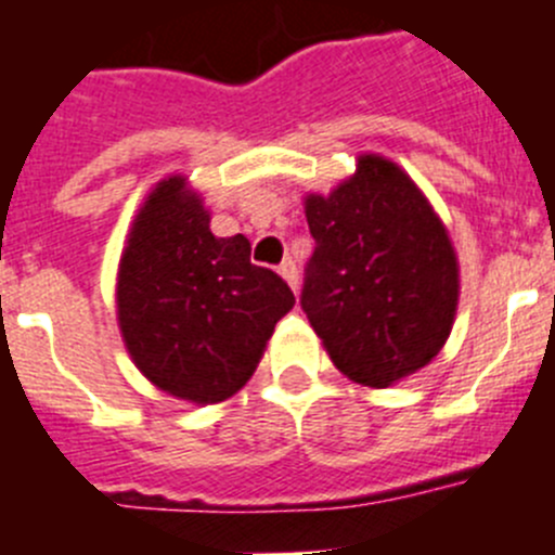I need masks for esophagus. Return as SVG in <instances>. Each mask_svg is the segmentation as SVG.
I'll list each match as a JSON object with an SVG mask.
<instances>
[{
    "label": "esophagus",
    "mask_w": 555,
    "mask_h": 555,
    "mask_svg": "<svg viewBox=\"0 0 555 555\" xmlns=\"http://www.w3.org/2000/svg\"><path fill=\"white\" fill-rule=\"evenodd\" d=\"M278 272H281V278L288 283V286L294 288V292L300 288V278H297V263H294L292 258H286V261H283L281 267H278Z\"/></svg>",
    "instance_id": "esophagus-1"
}]
</instances>
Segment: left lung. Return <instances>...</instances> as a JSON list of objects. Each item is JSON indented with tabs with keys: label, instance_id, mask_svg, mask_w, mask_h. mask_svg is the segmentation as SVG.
<instances>
[{
	"label": "left lung",
	"instance_id": "1",
	"mask_svg": "<svg viewBox=\"0 0 555 555\" xmlns=\"http://www.w3.org/2000/svg\"><path fill=\"white\" fill-rule=\"evenodd\" d=\"M313 247L300 306L338 372L386 389L442 350L459 306V261L414 180L361 155L350 180L308 194Z\"/></svg>",
	"mask_w": 555,
	"mask_h": 555
}]
</instances>
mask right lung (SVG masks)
<instances>
[{"mask_svg":"<svg viewBox=\"0 0 555 555\" xmlns=\"http://www.w3.org/2000/svg\"><path fill=\"white\" fill-rule=\"evenodd\" d=\"M292 306L281 274L249 263L242 233H210V214L185 178L152 189L116 283L127 352L152 384L191 403H222L253 377Z\"/></svg>","mask_w":555,"mask_h":555,"instance_id":"add662e5","label":"right lung"}]
</instances>
